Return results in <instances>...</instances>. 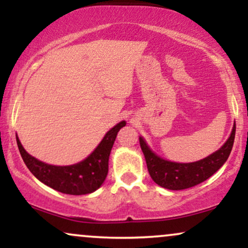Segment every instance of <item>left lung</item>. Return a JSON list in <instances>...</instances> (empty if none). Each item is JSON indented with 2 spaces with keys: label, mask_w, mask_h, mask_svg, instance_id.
I'll return each mask as SVG.
<instances>
[{
  "label": "left lung",
  "mask_w": 248,
  "mask_h": 248,
  "mask_svg": "<svg viewBox=\"0 0 248 248\" xmlns=\"http://www.w3.org/2000/svg\"><path fill=\"white\" fill-rule=\"evenodd\" d=\"M235 136V124L232 133L220 149L203 160L192 163H177L163 160L150 150L140 136V146L147 162L148 171L156 184L169 190H183L197 186L220 169L231 154Z\"/></svg>",
  "instance_id": "8db88e82"
}]
</instances>
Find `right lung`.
Listing matches in <instances>:
<instances>
[{"label": "right lung", "mask_w": 248, "mask_h": 248, "mask_svg": "<svg viewBox=\"0 0 248 248\" xmlns=\"http://www.w3.org/2000/svg\"><path fill=\"white\" fill-rule=\"evenodd\" d=\"M126 121L119 122L104 136L99 146L88 157L73 166H51L32 157L25 152L16 135L17 146L25 166L45 186L67 195H86L101 186L108 173V160L119 130Z\"/></svg>", "instance_id": "right-lung-1"}]
</instances>
